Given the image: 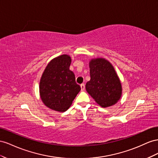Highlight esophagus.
<instances>
[{"label": "esophagus", "mask_w": 158, "mask_h": 158, "mask_svg": "<svg viewBox=\"0 0 158 158\" xmlns=\"http://www.w3.org/2000/svg\"><path fill=\"white\" fill-rule=\"evenodd\" d=\"M85 84H81V91H83L85 90Z\"/></svg>", "instance_id": "obj_1"}]
</instances>
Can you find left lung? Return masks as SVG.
I'll return each instance as SVG.
<instances>
[{
	"instance_id": "left-lung-1",
	"label": "left lung",
	"mask_w": 158,
	"mask_h": 158,
	"mask_svg": "<svg viewBox=\"0 0 158 158\" xmlns=\"http://www.w3.org/2000/svg\"><path fill=\"white\" fill-rule=\"evenodd\" d=\"M91 79L85 85L87 93L102 107L116 104L120 98L122 85L113 66L104 58L89 62Z\"/></svg>"
}]
</instances>
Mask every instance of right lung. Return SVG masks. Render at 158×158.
<instances>
[{
	"mask_svg": "<svg viewBox=\"0 0 158 158\" xmlns=\"http://www.w3.org/2000/svg\"><path fill=\"white\" fill-rule=\"evenodd\" d=\"M71 62V57L66 54L54 58L46 66L40 79L42 101L56 111H66L81 90L73 72L69 69Z\"/></svg>",
	"mask_w": 158,
	"mask_h": 158,
	"instance_id": "1",
	"label": "right lung"
}]
</instances>
